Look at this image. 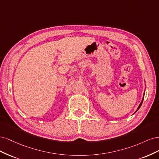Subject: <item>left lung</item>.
Returning <instances> with one entry per match:
<instances>
[{
	"mask_svg": "<svg viewBox=\"0 0 159 159\" xmlns=\"http://www.w3.org/2000/svg\"><path fill=\"white\" fill-rule=\"evenodd\" d=\"M143 99H144V96H143V99H142V102H141V103H140V105H139V107H138V108H137V111H138V110H139V108H140V107H141V105H142V103H143ZM136 111H135V112H136Z\"/></svg>",
	"mask_w": 159,
	"mask_h": 159,
	"instance_id": "obj_1",
	"label": "left lung"
}]
</instances>
